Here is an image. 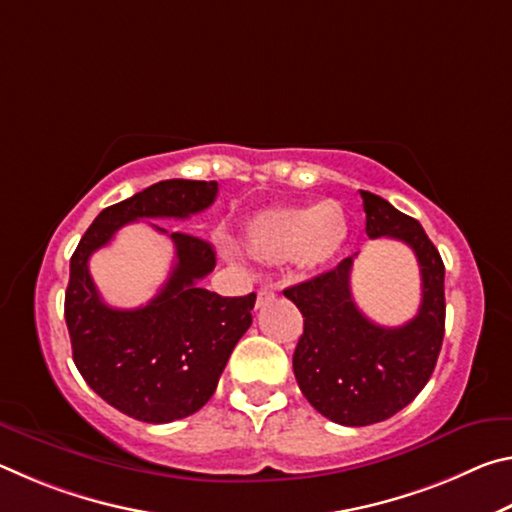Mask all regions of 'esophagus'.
<instances>
[{
  "instance_id": "34e87169",
  "label": "esophagus",
  "mask_w": 512,
  "mask_h": 512,
  "mask_svg": "<svg viewBox=\"0 0 512 512\" xmlns=\"http://www.w3.org/2000/svg\"><path fill=\"white\" fill-rule=\"evenodd\" d=\"M275 298V291L273 289H268V287H262L257 291V307H262V305H266L268 300H273Z\"/></svg>"
}]
</instances>
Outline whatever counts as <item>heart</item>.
<instances>
[{"label": "heart", "instance_id": "heart-1", "mask_svg": "<svg viewBox=\"0 0 512 512\" xmlns=\"http://www.w3.org/2000/svg\"><path fill=\"white\" fill-rule=\"evenodd\" d=\"M341 203L325 198L309 207L289 205L259 214L248 228V250L266 262L293 259L300 268L327 264L348 239Z\"/></svg>", "mask_w": 512, "mask_h": 512}]
</instances>
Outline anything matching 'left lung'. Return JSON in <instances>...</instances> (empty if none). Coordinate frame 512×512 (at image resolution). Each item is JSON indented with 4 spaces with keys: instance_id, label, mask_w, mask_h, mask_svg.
<instances>
[{
    "instance_id": "8db88e82",
    "label": "left lung",
    "mask_w": 512,
    "mask_h": 512,
    "mask_svg": "<svg viewBox=\"0 0 512 512\" xmlns=\"http://www.w3.org/2000/svg\"><path fill=\"white\" fill-rule=\"evenodd\" d=\"M370 239L391 237L418 257L422 302L400 327H381L352 298L354 257L332 271L284 289L305 318L293 352L302 395L318 413L345 427L388 420L411 404L436 368L445 336V264L422 225L381 196L361 192Z\"/></svg>"
}]
</instances>
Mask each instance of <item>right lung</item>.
Masks as SVG:
<instances>
[{
    "label": "right lung",
    "mask_w": 512,
    "mask_h": 512,
    "mask_svg": "<svg viewBox=\"0 0 512 512\" xmlns=\"http://www.w3.org/2000/svg\"><path fill=\"white\" fill-rule=\"evenodd\" d=\"M219 194L216 180H162L103 210L69 262L65 320L72 357L88 386L128 418L164 424L210 400L232 350L253 323L255 293L223 298L198 287L216 266L210 241L171 232L176 264L149 305L115 309L101 300L90 255L140 219H189ZM155 230L167 232L153 225Z\"/></svg>",
    "instance_id": "obj_1"
}]
</instances>
